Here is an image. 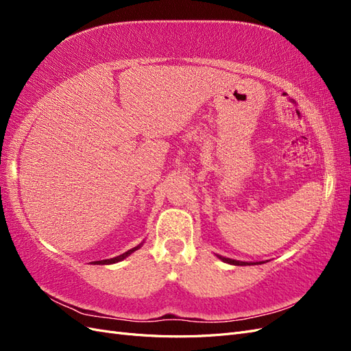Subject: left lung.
<instances>
[{
	"mask_svg": "<svg viewBox=\"0 0 351 351\" xmlns=\"http://www.w3.org/2000/svg\"><path fill=\"white\" fill-rule=\"evenodd\" d=\"M221 261H224L227 263H231V265H240V267H243V265H254V263H249V262H240V261H234V259H230V258H224V256H218Z\"/></svg>",
	"mask_w": 351,
	"mask_h": 351,
	"instance_id": "1",
	"label": "left lung"
}]
</instances>
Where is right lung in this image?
I'll return each instance as SVG.
<instances>
[{
  "instance_id": "add662e5",
  "label": "right lung",
  "mask_w": 351,
  "mask_h": 351,
  "mask_svg": "<svg viewBox=\"0 0 351 351\" xmlns=\"http://www.w3.org/2000/svg\"><path fill=\"white\" fill-rule=\"evenodd\" d=\"M141 246H137V247H133V249H130L129 252H125V253H123V254H120V256H117V258H112V259H105V261H97L95 263H98V265H108V263H115V262H120V261H123L125 256H129L130 253H133L134 250H137L139 249Z\"/></svg>"
}]
</instances>
